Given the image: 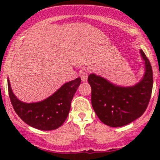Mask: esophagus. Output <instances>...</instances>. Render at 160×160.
<instances>
[{
  "label": "esophagus",
  "instance_id": "34e87169",
  "mask_svg": "<svg viewBox=\"0 0 160 160\" xmlns=\"http://www.w3.org/2000/svg\"><path fill=\"white\" fill-rule=\"evenodd\" d=\"M80 78H81L82 81L86 82L87 81V79H88V75H89V73H88L87 71L86 70H83V71H80Z\"/></svg>",
  "mask_w": 160,
  "mask_h": 160
}]
</instances>
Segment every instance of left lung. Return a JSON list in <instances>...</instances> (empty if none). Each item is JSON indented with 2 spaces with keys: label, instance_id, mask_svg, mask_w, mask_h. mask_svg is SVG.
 <instances>
[{
  "label": "left lung",
  "instance_id": "obj_1",
  "mask_svg": "<svg viewBox=\"0 0 160 160\" xmlns=\"http://www.w3.org/2000/svg\"><path fill=\"white\" fill-rule=\"evenodd\" d=\"M140 52L146 71L142 80L134 86H115L95 74L88 78L92 88V105L100 120L107 126H126L139 118L148 108L153 89V71L142 49Z\"/></svg>",
  "mask_w": 160,
  "mask_h": 160
}]
</instances>
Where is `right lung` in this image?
I'll use <instances>...</instances> for the list:
<instances>
[{"instance_id":"1","label":"right lung","mask_w":160,"mask_h":160,"mask_svg":"<svg viewBox=\"0 0 160 160\" xmlns=\"http://www.w3.org/2000/svg\"><path fill=\"white\" fill-rule=\"evenodd\" d=\"M81 82L80 78L66 82L50 97L36 103H24L15 96L9 80L8 92L14 111L32 127L43 131L56 129L64 123L68 115L73 97Z\"/></svg>"}]
</instances>
